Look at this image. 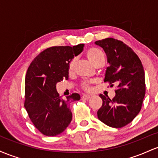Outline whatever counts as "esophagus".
I'll list each match as a JSON object with an SVG mask.
<instances>
[{
    "instance_id": "1",
    "label": "esophagus",
    "mask_w": 158,
    "mask_h": 158,
    "mask_svg": "<svg viewBox=\"0 0 158 158\" xmlns=\"http://www.w3.org/2000/svg\"><path fill=\"white\" fill-rule=\"evenodd\" d=\"M89 98H90V95H84L82 97H81V99H82V100H88Z\"/></svg>"
}]
</instances>
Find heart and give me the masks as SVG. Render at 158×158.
<instances>
[{
	"label": "heart",
	"mask_w": 158,
	"mask_h": 158,
	"mask_svg": "<svg viewBox=\"0 0 158 158\" xmlns=\"http://www.w3.org/2000/svg\"><path fill=\"white\" fill-rule=\"evenodd\" d=\"M86 56L87 59L89 60L90 63L93 64L94 66L97 67L101 63H104V60H105V56L103 53L102 51L97 48H89L86 51ZM76 60L74 58L69 62L68 63V73L69 74H72L74 73V67H75ZM81 89L84 91H90L91 90V86L87 82H84L81 84Z\"/></svg>",
	"instance_id": "b5f03b06"
}]
</instances>
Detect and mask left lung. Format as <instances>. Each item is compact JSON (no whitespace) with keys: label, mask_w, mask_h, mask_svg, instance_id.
I'll return each instance as SVG.
<instances>
[{"label":"left lung","mask_w":158,"mask_h":158,"mask_svg":"<svg viewBox=\"0 0 158 158\" xmlns=\"http://www.w3.org/2000/svg\"><path fill=\"white\" fill-rule=\"evenodd\" d=\"M95 44L107 56L104 82L110 86L116 85L113 98L99 95L103 102L97 114L103 123L119 128L131 122L140 111L146 94L144 69L136 53L122 41L107 38Z\"/></svg>","instance_id":"obj_1"}]
</instances>
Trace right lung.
<instances>
[{
    "mask_svg": "<svg viewBox=\"0 0 158 158\" xmlns=\"http://www.w3.org/2000/svg\"><path fill=\"white\" fill-rule=\"evenodd\" d=\"M84 44L53 46L42 51L28 67L24 86V107L30 119L42 134L54 136L65 130L72 121L69 104L81 98L72 93L63 98L56 83L69 77L68 63L83 51Z\"/></svg>",
    "mask_w": 158,
    "mask_h": 158,
    "instance_id": "add662e5",
    "label": "right lung"
}]
</instances>
